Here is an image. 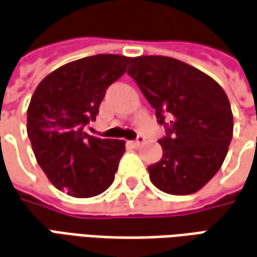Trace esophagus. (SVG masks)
<instances>
[{
    "label": "esophagus",
    "mask_w": 257,
    "mask_h": 257,
    "mask_svg": "<svg viewBox=\"0 0 257 257\" xmlns=\"http://www.w3.org/2000/svg\"><path fill=\"white\" fill-rule=\"evenodd\" d=\"M144 141H146V139H144L143 136H139L137 139L133 141V144H134V146H136V147H140V146H141V144H143V143H144Z\"/></svg>",
    "instance_id": "34e87169"
}]
</instances>
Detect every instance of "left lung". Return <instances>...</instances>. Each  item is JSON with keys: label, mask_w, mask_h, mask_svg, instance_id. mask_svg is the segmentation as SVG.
Masks as SVG:
<instances>
[{"label": "left lung", "mask_w": 257, "mask_h": 257, "mask_svg": "<svg viewBox=\"0 0 257 257\" xmlns=\"http://www.w3.org/2000/svg\"><path fill=\"white\" fill-rule=\"evenodd\" d=\"M128 75L155 109L166 134L162 158L148 166L150 179L168 194L200 190L222 165L232 140L228 96L213 78L176 58H132Z\"/></svg>", "instance_id": "left-lung-1"}]
</instances>
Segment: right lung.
<instances>
[{
	"mask_svg": "<svg viewBox=\"0 0 257 257\" xmlns=\"http://www.w3.org/2000/svg\"><path fill=\"white\" fill-rule=\"evenodd\" d=\"M130 57L96 54L49 74L28 107V137L46 176L72 197H93L113 183L125 152L123 140L84 132L93 121L106 89L125 72Z\"/></svg>",
	"mask_w": 257,
	"mask_h": 257,
	"instance_id": "add662e5",
	"label": "right lung"
}]
</instances>
